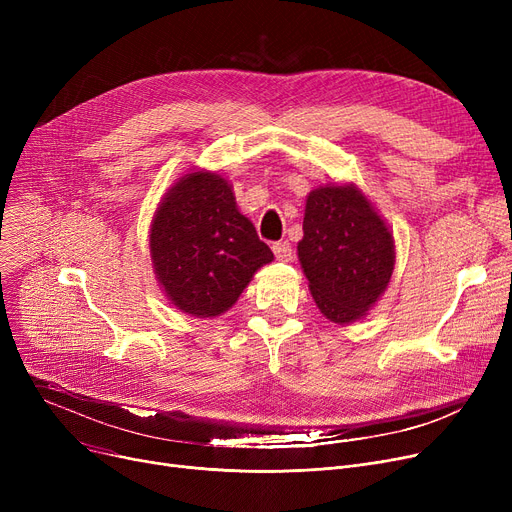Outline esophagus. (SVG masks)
<instances>
[{
	"label": "esophagus",
	"instance_id": "obj_1",
	"mask_svg": "<svg viewBox=\"0 0 512 512\" xmlns=\"http://www.w3.org/2000/svg\"><path fill=\"white\" fill-rule=\"evenodd\" d=\"M272 249H274V255H276L278 261H290V259H292V247H290V242H286V240L274 242Z\"/></svg>",
	"mask_w": 512,
	"mask_h": 512
}]
</instances>
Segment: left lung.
I'll list each match as a JSON object with an SVG mask.
<instances>
[{
	"label": "left lung",
	"instance_id": "left-lung-1",
	"mask_svg": "<svg viewBox=\"0 0 512 512\" xmlns=\"http://www.w3.org/2000/svg\"><path fill=\"white\" fill-rule=\"evenodd\" d=\"M297 253L317 309L338 326L369 313L396 263L390 226L355 182L324 184L307 195Z\"/></svg>",
	"mask_w": 512,
	"mask_h": 512
}]
</instances>
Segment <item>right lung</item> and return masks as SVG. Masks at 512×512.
<instances>
[{
    "label": "right lung",
    "mask_w": 512,
    "mask_h": 512,
    "mask_svg": "<svg viewBox=\"0 0 512 512\" xmlns=\"http://www.w3.org/2000/svg\"><path fill=\"white\" fill-rule=\"evenodd\" d=\"M153 274L168 301L186 315L218 317L274 253L238 211L232 184L218 172L180 176L159 201L151 228Z\"/></svg>",
    "instance_id": "1"
}]
</instances>
